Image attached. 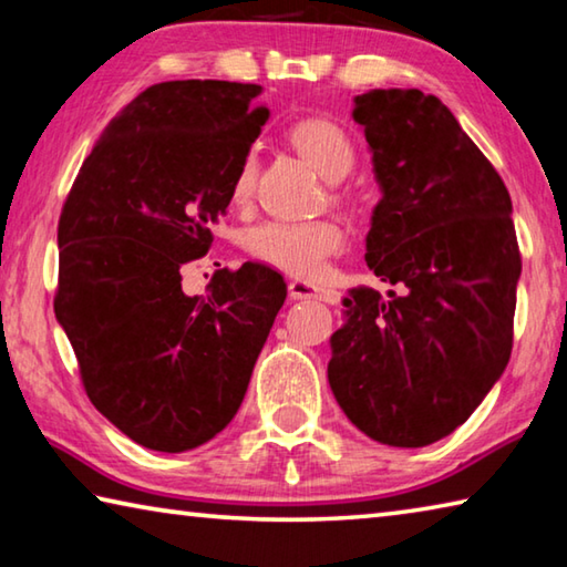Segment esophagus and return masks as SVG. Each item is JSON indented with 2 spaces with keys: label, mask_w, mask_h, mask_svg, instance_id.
<instances>
[{
  "label": "esophagus",
  "mask_w": 567,
  "mask_h": 567,
  "mask_svg": "<svg viewBox=\"0 0 567 567\" xmlns=\"http://www.w3.org/2000/svg\"><path fill=\"white\" fill-rule=\"evenodd\" d=\"M287 292H290V300H318V302H334V292L328 287H320L315 282L305 280H292L287 285Z\"/></svg>",
  "instance_id": "34e87169"
}]
</instances>
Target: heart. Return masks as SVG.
<instances>
[{
  "instance_id": "1",
  "label": "heart",
  "mask_w": 567,
  "mask_h": 567,
  "mask_svg": "<svg viewBox=\"0 0 567 567\" xmlns=\"http://www.w3.org/2000/svg\"><path fill=\"white\" fill-rule=\"evenodd\" d=\"M290 140L302 157L328 182H340L354 165V145L340 124L330 120H305L290 130ZM257 179V155L245 152L233 179V199L243 205ZM344 245L342 229L330 219L287 223L270 219L247 233V249L257 260L295 277H318L332 255Z\"/></svg>"
}]
</instances>
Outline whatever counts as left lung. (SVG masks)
<instances>
[{
  "mask_svg": "<svg viewBox=\"0 0 567 567\" xmlns=\"http://www.w3.org/2000/svg\"><path fill=\"white\" fill-rule=\"evenodd\" d=\"M352 120L382 192L364 262L392 287L342 297L328 380L364 435L422 447L463 425L511 360L523 270L513 203L433 94L370 90Z\"/></svg>",
  "mask_w": 567,
  "mask_h": 567,
  "instance_id": "8db88e82",
  "label": "left lung"
}]
</instances>
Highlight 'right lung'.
I'll list each match as a JSON object with an SVG mask.
<instances>
[{
	"mask_svg": "<svg viewBox=\"0 0 567 567\" xmlns=\"http://www.w3.org/2000/svg\"><path fill=\"white\" fill-rule=\"evenodd\" d=\"M260 84L177 80L137 94L100 134L66 197L54 315L84 390L142 447L185 453L229 425L287 297L257 262L205 297L179 267L213 245L239 159L267 122Z\"/></svg>",
	"mask_w": 567,
	"mask_h": 567,
	"instance_id": "1",
	"label": "right lung"
}]
</instances>
